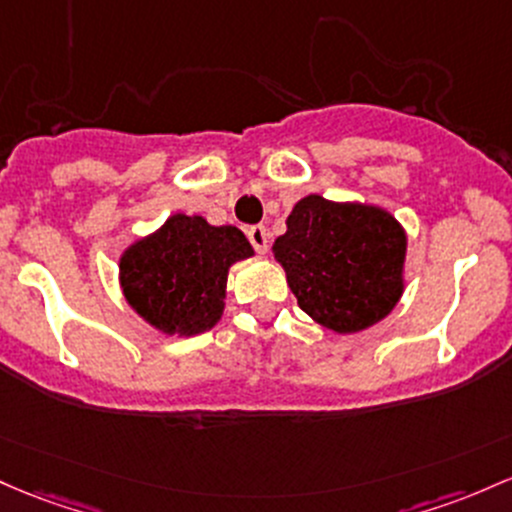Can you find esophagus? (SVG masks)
Instances as JSON below:
<instances>
[{"label":"esophagus","mask_w":512,"mask_h":512,"mask_svg":"<svg viewBox=\"0 0 512 512\" xmlns=\"http://www.w3.org/2000/svg\"><path fill=\"white\" fill-rule=\"evenodd\" d=\"M247 240H250V245L255 247L260 255H265L267 247H269V233L265 226H250L247 228Z\"/></svg>","instance_id":"1"}]
</instances>
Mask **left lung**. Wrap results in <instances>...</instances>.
Segmentation results:
<instances>
[{"label":"left lung","mask_w":512,"mask_h":512,"mask_svg":"<svg viewBox=\"0 0 512 512\" xmlns=\"http://www.w3.org/2000/svg\"><path fill=\"white\" fill-rule=\"evenodd\" d=\"M272 250L301 311L335 333L379 323L403 291L406 233L374 206L306 196Z\"/></svg>","instance_id":"1"}]
</instances>
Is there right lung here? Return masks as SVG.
I'll list each match as a JSON object with an SVG mask.
<instances>
[{"instance_id":"add662e5","label":"right lung","mask_w":512,"mask_h":512,"mask_svg":"<svg viewBox=\"0 0 512 512\" xmlns=\"http://www.w3.org/2000/svg\"><path fill=\"white\" fill-rule=\"evenodd\" d=\"M250 255V243L235 226H209L201 216L177 213L123 252V294L155 328L196 335L218 323L228 267Z\"/></svg>"}]
</instances>
